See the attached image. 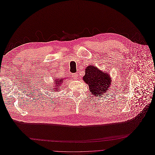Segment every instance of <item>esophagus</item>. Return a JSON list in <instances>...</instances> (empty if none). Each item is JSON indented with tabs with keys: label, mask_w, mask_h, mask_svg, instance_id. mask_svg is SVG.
Returning <instances> with one entry per match:
<instances>
[{
	"label": "esophagus",
	"mask_w": 155,
	"mask_h": 155,
	"mask_svg": "<svg viewBox=\"0 0 155 155\" xmlns=\"http://www.w3.org/2000/svg\"><path fill=\"white\" fill-rule=\"evenodd\" d=\"M71 75H72V77L73 78V79H77L78 77V74L77 73H72V74H71Z\"/></svg>",
	"instance_id": "34e87169"
}]
</instances>
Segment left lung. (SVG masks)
Wrapping results in <instances>:
<instances>
[{"label":"left lung","mask_w":155,"mask_h":155,"mask_svg":"<svg viewBox=\"0 0 155 155\" xmlns=\"http://www.w3.org/2000/svg\"><path fill=\"white\" fill-rule=\"evenodd\" d=\"M85 69L83 80L89 86L91 94L99 97L110 90L112 81L110 74L100 71L95 66H89Z\"/></svg>","instance_id":"8db88e82"}]
</instances>
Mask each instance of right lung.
Wrapping results in <instances>:
<instances>
[{
	"label": "right lung",
	"instance_id": "add662e5",
	"mask_svg": "<svg viewBox=\"0 0 155 155\" xmlns=\"http://www.w3.org/2000/svg\"><path fill=\"white\" fill-rule=\"evenodd\" d=\"M54 80H55V81H54V83H55L56 84V87L55 88H54V89H53V90H52V91H59V89H60L59 88V86L61 85V83H62V81H63V79H54ZM58 88V90L57 89Z\"/></svg>",
	"mask_w": 155,
	"mask_h": 155
}]
</instances>
